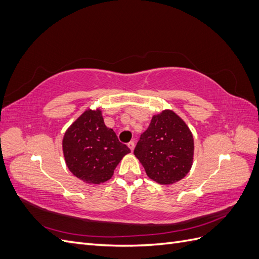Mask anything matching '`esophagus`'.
<instances>
[{
	"label": "esophagus",
	"instance_id": "obj_1",
	"mask_svg": "<svg viewBox=\"0 0 259 259\" xmlns=\"http://www.w3.org/2000/svg\"><path fill=\"white\" fill-rule=\"evenodd\" d=\"M127 146H128V148L131 149V151H133V150H134V148H135V143H134V142H130V143L127 144Z\"/></svg>",
	"mask_w": 259,
	"mask_h": 259
}]
</instances>
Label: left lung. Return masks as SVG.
Instances as JSON below:
<instances>
[{"instance_id": "1", "label": "left lung", "mask_w": 259, "mask_h": 259, "mask_svg": "<svg viewBox=\"0 0 259 259\" xmlns=\"http://www.w3.org/2000/svg\"><path fill=\"white\" fill-rule=\"evenodd\" d=\"M148 177L160 185H171L191 169L194 142L190 128L169 109L154 114L134 150Z\"/></svg>"}]
</instances>
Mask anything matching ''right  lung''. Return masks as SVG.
Listing matches in <instances>:
<instances>
[{"label":"right lung","mask_w":259,"mask_h":259,"mask_svg":"<svg viewBox=\"0 0 259 259\" xmlns=\"http://www.w3.org/2000/svg\"><path fill=\"white\" fill-rule=\"evenodd\" d=\"M62 152L67 167L76 178L100 185L112 177L117 164L131 150L106 126L100 109L89 108L67 128Z\"/></svg>","instance_id":"add662e5"}]
</instances>
